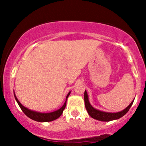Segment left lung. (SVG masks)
Returning <instances> with one entry per match:
<instances>
[{
  "mask_svg": "<svg viewBox=\"0 0 146 146\" xmlns=\"http://www.w3.org/2000/svg\"><path fill=\"white\" fill-rule=\"evenodd\" d=\"M84 102H85V107H86L87 112H88V115H90L92 118L95 119L99 120V121H110L112 120L118 119L120 117H123L125 114L128 113L129 109L130 108L131 106L133 104L134 100L132 101L130 104L128 106V107L123 110L122 111L118 112V113H107V112L101 111L95 109L93 108L91 105H90L89 100H88V96L87 95L86 90H85L84 95Z\"/></svg>",
  "mask_w": 146,
  "mask_h": 146,
  "instance_id": "1",
  "label": "left lung"
}]
</instances>
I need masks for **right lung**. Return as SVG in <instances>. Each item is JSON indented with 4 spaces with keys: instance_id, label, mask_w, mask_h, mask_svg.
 <instances>
[{
    "instance_id": "obj_1",
    "label": "right lung",
    "mask_w": 146,
    "mask_h": 146,
    "mask_svg": "<svg viewBox=\"0 0 146 146\" xmlns=\"http://www.w3.org/2000/svg\"><path fill=\"white\" fill-rule=\"evenodd\" d=\"M70 93H71V91L68 93V95H66V101H65L64 104L60 109L56 110L54 112H52V113H39V112H36L33 111V110L28 109L26 107L23 106V105L21 104V102L18 101V100L16 98V95L14 94L15 99H16V102L19 105L20 108H21V110H23V112L24 113L25 115H27L28 117H29L31 119L34 120V121H39V122H48L53 121V120L56 119L58 117L61 116V115L63 113V110H64L65 107H66V100H67L68 97L69 96Z\"/></svg>"
}]
</instances>
